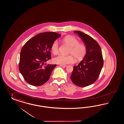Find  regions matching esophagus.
Returning a JSON list of instances; mask_svg holds the SVG:
<instances>
[{
    "instance_id": "34e87169",
    "label": "esophagus",
    "mask_w": 124,
    "mask_h": 124,
    "mask_svg": "<svg viewBox=\"0 0 124 124\" xmlns=\"http://www.w3.org/2000/svg\"><path fill=\"white\" fill-rule=\"evenodd\" d=\"M60 66H61V67H63V68H64V67H66L67 65H60Z\"/></svg>"
}]
</instances>
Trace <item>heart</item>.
<instances>
[{
  "mask_svg": "<svg viewBox=\"0 0 124 124\" xmlns=\"http://www.w3.org/2000/svg\"><path fill=\"white\" fill-rule=\"evenodd\" d=\"M63 42L65 44L70 47L69 54H71L66 56L59 55L56 57L54 59V62L55 63L64 65L74 63L75 61L74 56L78 61H81L85 58L87 53V47L85 44L79 43L78 39L71 36L65 37L63 39ZM51 49L54 54H57L59 53V44L57 41L53 43Z\"/></svg>",
  "mask_w": 124,
  "mask_h": 124,
  "instance_id": "1",
  "label": "heart"
}]
</instances>
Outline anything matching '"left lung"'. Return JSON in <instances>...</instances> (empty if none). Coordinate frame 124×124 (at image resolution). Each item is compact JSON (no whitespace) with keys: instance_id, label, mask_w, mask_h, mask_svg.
I'll return each instance as SVG.
<instances>
[{"instance_id":"8db88e82","label":"left lung","mask_w":124,"mask_h":124,"mask_svg":"<svg viewBox=\"0 0 124 124\" xmlns=\"http://www.w3.org/2000/svg\"><path fill=\"white\" fill-rule=\"evenodd\" d=\"M87 47L85 58L77 66H74L70 76L73 83L83 87L90 85L96 81L101 72L103 60L101 47L98 43L90 36L83 32L75 31Z\"/></svg>"}]
</instances>
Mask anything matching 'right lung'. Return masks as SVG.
<instances>
[{
    "label": "right lung",
    "mask_w": 124,
    "mask_h": 124,
    "mask_svg": "<svg viewBox=\"0 0 124 124\" xmlns=\"http://www.w3.org/2000/svg\"><path fill=\"white\" fill-rule=\"evenodd\" d=\"M61 35L54 32L38 34L22 47L19 68L27 83L34 86L42 85L50 77L56 64H46L51 59L52 44Z\"/></svg>",
    "instance_id": "1"
}]
</instances>
